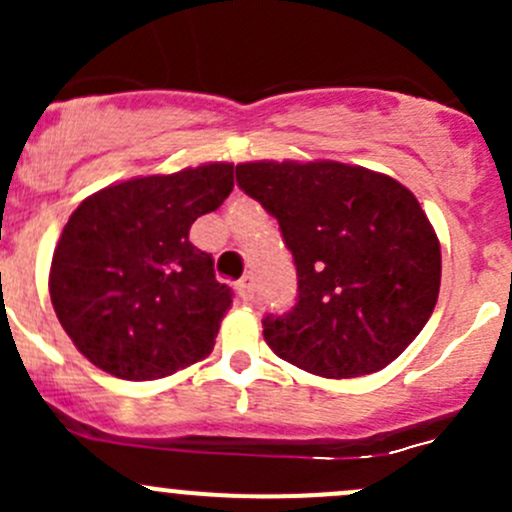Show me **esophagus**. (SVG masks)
<instances>
[{
    "mask_svg": "<svg viewBox=\"0 0 512 512\" xmlns=\"http://www.w3.org/2000/svg\"><path fill=\"white\" fill-rule=\"evenodd\" d=\"M235 289H237V297L245 299V302H247V299H252V294H255V277L245 275L242 280H237Z\"/></svg>",
    "mask_w": 512,
    "mask_h": 512,
    "instance_id": "obj_1",
    "label": "esophagus"
}]
</instances>
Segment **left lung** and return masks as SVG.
Wrapping results in <instances>:
<instances>
[{"label": "left lung", "instance_id": "left-lung-1", "mask_svg": "<svg viewBox=\"0 0 512 512\" xmlns=\"http://www.w3.org/2000/svg\"><path fill=\"white\" fill-rule=\"evenodd\" d=\"M237 185L277 218L297 267V302L262 319L289 364L354 379L396 359L426 327L441 245L409 188L337 160L240 163Z\"/></svg>", "mask_w": 512, "mask_h": 512}]
</instances>
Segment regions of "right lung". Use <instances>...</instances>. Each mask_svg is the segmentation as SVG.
<instances>
[{
    "mask_svg": "<svg viewBox=\"0 0 512 512\" xmlns=\"http://www.w3.org/2000/svg\"><path fill=\"white\" fill-rule=\"evenodd\" d=\"M232 163L108 185L71 213L49 272L61 327L108 374L151 381L213 352L232 289L190 225L232 193Z\"/></svg>",
    "mask_w": 512,
    "mask_h": 512,
    "instance_id": "add662e5",
    "label": "right lung"
}]
</instances>
